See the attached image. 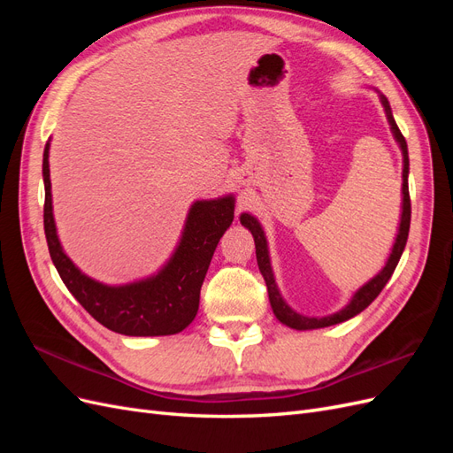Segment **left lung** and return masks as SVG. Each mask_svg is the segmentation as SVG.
Wrapping results in <instances>:
<instances>
[{
	"label": "left lung",
	"instance_id": "obj_1",
	"mask_svg": "<svg viewBox=\"0 0 453 453\" xmlns=\"http://www.w3.org/2000/svg\"><path fill=\"white\" fill-rule=\"evenodd\" d=\"M380 100H381V105H383V111H386V117H388V122H389L395 140L403 150V211H401V225H399V232H396V238H395L393 250L389 253L386 266H383L372 280L366 281L361 287V289L355 291V295L349 300V304H346L344 308H342L336 313H333V315H325V318H308V315L296 313L289 304L285 303L280 289H278V285H276V278H273V272H272L268 243H266V236H265L263 226H260V223L257 221L253 215H250V213L240 215V223L253 234L255 250H257V265H258V270H260V273H263V278L266 281L268 298H270V306L273 310V315H276V318L283 325L296 328V331H310V328L331 326V325H336V323H342V321H348V319L355 318L357 313H361L381 293L383 287H386V283L393 276V272H395L396 265H399L401 255L404 251V245H406V240H408V230H410V215H412V208H410V193H408V166H410V164H408V147H406L404 135L401 134L399 127H396V122L393 119L391 105H389L388 98L383 94H380Z\"/></svg>",
	"mask_w": 453,
	"mask_h": 453
}]
</instances>
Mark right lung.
<instances>
[{
    "label": "right lung",
    "instance_id": "1",
    "mask_svg": "<svg viewBox=\"0 0 453 453\" xmlns=\"http://www.w3.org/2000/svg\"><path fill=\"white\" fill-rule=\"evenodd\" d=\"M49 147L47 143L43 150V223L50 258L67 291L113 333L127 336L181 333L196 318L205 272L219 240L234 219V196L198 200L190 205L180 245L155 276L127 285H105L81 272L62 250L52 215Z\"/></svg>",
    "mask_w": 453,
    "mask_h": 453
}]
</instances>
